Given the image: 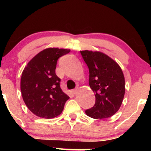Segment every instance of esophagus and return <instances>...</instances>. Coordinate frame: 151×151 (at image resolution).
<instances>
[{
	"mask_svg": "<svg viewBox=\"0 0 151 151\" xmlns=\"http://www.w3.org/2000/svg\"><path fill=\"white\" fill-rule=\"evenodd\" d=\"M73 92L74 94H76V93H77V92H78V89L76 88V89H73Z\"/></svg>",
	"mask_w": 151,
	"mask_h": 151,
	"instance_id": "34e87169",
	"label": "esophagus"
}]
</instances>
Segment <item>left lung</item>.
<instances>
[{
  "instance_id": "8db88e82",
  "label": "left lung",
  "mask_w": 151,
  "mask_h": 151,
  "mask_svg": "<svg viewBox=\"0 0 151 151\" xmlns=\"http://www.w3.org/2000/svg\"><path fill=\"white\" fill-rule=\"evenodd\" d=\"M81 55L89 71V84L95 103L86 110L89 117L102 119L114 115L120 108L125 93L123 73L117 62L98 51L82 50Z\"/></svg>"
}]
</instances>
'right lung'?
Returning a JSON list of instances; mask_svg holds the SVG:
<instances>
[{
    "mask_svg": "<svg viewBox=\"0 0 151 151\" xmlns=\"http://www.w3.org/2000/svg\"><path fill=\"white\" fill-rule=\"evenodd\" d=\"M69 52V49L58 48L44 49L28 63L22 73V99L30 111L38 117H57L69 99L61 89V80L55 73L58 60Z\"/></svg>",
    "mask_w": 151,
    "mask_h": 151,
    "instance_id": "right-lung-1",
    "label": "right lung"
}]
</instances>
